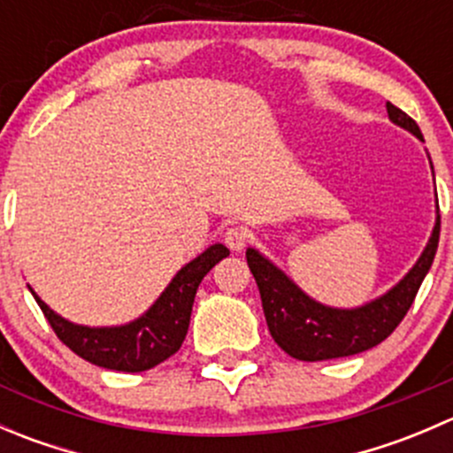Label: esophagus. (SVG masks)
I'll return each instance as SVG.
<instances>
[{"label": "esophagus", "instance_id": "obj_1", "mask_svg": "<svg viewBox=\"0 0 453 453\" xmlns=\"http://www.w3.org/2000/svg\"><path fill=\"white\" fill-rule=\"evenodd\" d=\"M248 241H250V232L245 230V227H230V230L226 232V245L230 250H234V252L243 250L245 245H248Z\"/></svg>", "mask_w": 453, "mask_h": 453}]
</instances>
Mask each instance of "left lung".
<instances>
[{"instance_id": "left-lung-1", "label": "left lung", "mask_w": 453, "mask_h": 453, "mask_svg": "<svg viewBox=\"0 0 453 453\" xmlns=\"http://www.w3.org/2000/svg\"><path fill=\"white\" fill-rule=\"evenodd\" d=\"M386 107L395 125L403 127L418 140H423L421 129L408 113L401 111L392 103H388ZM438 236H441V217H436L432 239L408 276L399 285L392 287L386 296L359 309H331L315 303L280 269L273 267L267 258L250 248L245 256H248L250 272L254 273V280L258 285L265 319H267L273 342L287 355L300 362L349 357V355L364 353L381 344L412 307L418 287L436 256Z\"/></svg>"}]
</instances>
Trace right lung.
I'll return each mask as SVG.
<instances>
[{
    "label": "right lung",
    "mask_w": 453,
    "mask_h": 453,
    "mask_svg": "<svg viewBox=\"0 0 453 453\" xmlns=\"http://www.w3.org/2000/svg\"><path fill=\"white\" fill-rule=\"evenodd\" d=\"M226 256H230L226 245H210L203 254L177 272L171 285L149 311L125 326H79L54 313L35 291H30L58 340L79 357L100 368L142 372L166 362L180 350L188 333L197 287L205 273Z\"/></svg>",
    "instance_id": "add662e5"
}]
</instances>
